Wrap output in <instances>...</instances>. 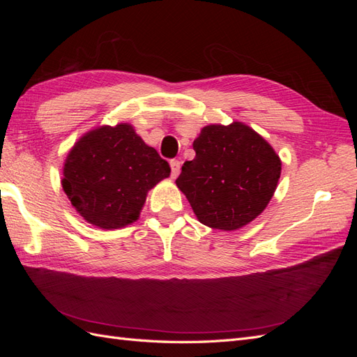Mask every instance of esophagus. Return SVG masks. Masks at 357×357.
Segmentation results:
<instances>
[{"label":"esophagus","instance_id":"34e87169","mask_svg":"<svg viewBox=\"0 0 357 357\" xmlns=\"http://www.w3.org/2000/svg\"><path fill=\"white\" fill-rule=\"evenodd\" d=\"M169 165H171V177H172V178H176V177L180 174L181 162H180V160H177V159H172V160L169 162Z\"/></svg>","mask_w":357,"mask_h":357}]
</instances>
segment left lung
I'll list each match as a JSON object with an SVG mask.
<instances>
[{
	"label": "left lung",
	"mask_w": 357,
	"mask_h": 357,
	"mask_svg": "<svg viewBox=\"0 0 357 357\" xmlns=\"http://www.w3.org/2000/svg\"><path fill=\"white\" fill-rule=\"evenodd\" d=\"M197 156L176 180L197 219L208 228L236 231L271 201L282 174L273 146L243 122L207 125L193 142Z\"/></svg>",
	"instance_id": "obj_1"
}]
</instances>
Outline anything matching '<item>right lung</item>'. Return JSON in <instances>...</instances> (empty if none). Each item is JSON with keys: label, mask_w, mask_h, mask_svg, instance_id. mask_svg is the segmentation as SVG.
I'll list each match as a JSON object with an SVG mask.
<instances>
[{"label": "right lung", "mask_w": 357, "mask_h": 357, "mask_svg": "<svg viewBox=\"0 0 357 357\" xmlns=\"http://www.w3.org/2000/svg\"><path fill=\"white\" fill-rule=\"evenodd\" d=\"M171 168L131 123L102 125L83 134L62 168V189L82 218L101 229L138 220L147 193Z\"/></svg>", "instance_id": "right-lung-1"}]
</instances>
